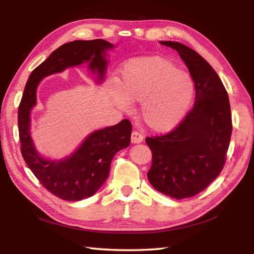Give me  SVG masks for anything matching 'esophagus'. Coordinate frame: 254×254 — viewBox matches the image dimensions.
I'll return each mask as SVG.
<instances>
[{
  "label": "esophagus",
  "mask_w": 254,
  "mask_h": 254,
  "mask_svg": "<svg viewBox=\"0 0 254 254\" xmlns=\"http://www.w3.org/2000/svg\"><path fill=\"white\" fill-rule=\"evenodd\" d=\"M143 141V136L138 131H132L131 133V143L137 144V143H141Z\"/></svg>",
  "instance_id": "obj_1"
}]
</instances>
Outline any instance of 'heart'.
I'll list each match as a JSON object with an SVG mask.
<instances>
[{
  "label": "heart",
  "mask_w": 254,
  "mask_h": 254,
  "mask_svg": "<svg viewBox=\"0 0 254 254\" xmlns=\"http://www.w3.org/2000/svg\"><path fill=\"white\" fill-rule=\"evenodd\" d=\"M110 97L118 108L130 110L140 103V117L154 132L176 128L192 104V79L170 60L162 56L133 59L122 67L116 82L108 86Z\"/></svg>",
  "instance_id": "b5f03b06"
}]
</instances>
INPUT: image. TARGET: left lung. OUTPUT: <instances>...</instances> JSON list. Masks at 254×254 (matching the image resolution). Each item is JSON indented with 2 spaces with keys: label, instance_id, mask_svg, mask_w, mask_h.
I'll list each match as a JSON object with an SVG mask.
<instances>
[{
  "label": "left lung",
  "instance_id": "left-lung-1",
  "mask_svg": "<svg viewBox=\"0 0 254 254\" xmlns=\"http://www.w3.org/2000/svg\"><path fill=\"white\" fill-rule=\"evenodd\" d=\"M177 51L194 82L195 101L182 124L170 133L146 138L152 151L148 179L175 199L204 190L225 164L232 137V114L226 89L213 67L183 43L160 41Z\"/></svg>",
  "mask_w": 254,
  "mask_h": 254
}]
</instances>
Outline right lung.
I'll return each instance as SVG.
<instances>
[{"mask_svg":"<svg viewBox=\"0 0 254 254\" xmlns=\"http://www.w3.org/2000/svg\"><path fill=\"white\" fill-rule=\"evenodd\" d=\"M113 43L95 39L67 42L56 49L30 74L18 109L21 154L26 164L43 187L66 201H80L93 195L108 178L113 157L130 144L131 124L124 120L117 125L90 132L69 155L49 159L36 148L31 137V112L37 105V90L43 78L86 64L94 80L101 84L109 64Z\"/></svg>","mask_w":254,"mask_h":254,"instance_id":"right-lung-1","label":"right lung"}]
</instances>
